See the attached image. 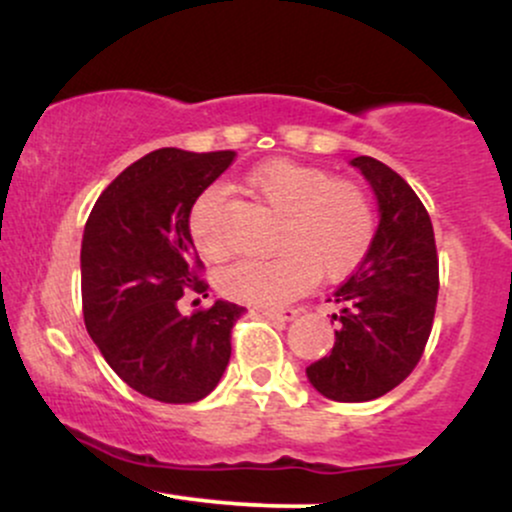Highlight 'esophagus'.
I'll return each instance as SVG.
<instances>
[{
  "mask_svg": "<svg viewBox=\"0 0 512 512\" xmlns=\"http://www.w3.org/2000/svg\"><path fill=\"white\" fill-rule=\"evenodd\" d=\"M260 313L264 317H269V320H281V322H291L293 317L298 315L296 308H281V310H274V308H262Z\"/></svg>",
  "mask_w": 512,
  "mask_h": 512,
  "instance_id": "34e87169",
  "label": "esophagus"
}]
</instances>
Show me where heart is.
I'll use <instances>...</instances> for the list:
<instances>
[{
    "instance_id": "b5f03b06",
    "label": "heart",
    "mask_w": 512,
    "mask_h": 512,
    "mask_svg": "<svg viewBox=\"0 0 512 512\" xmlns=\"http://www.w3.org/2000/svg\"><path fill=\"white\" fill-rule=\"evenodd\" d=\"M248 187L281 214L272 257H250L219 276L228 298L281 308L317 279H342L366 257L375 236L373 204L356 182L332 178L327 170L272 161L252 170ZM221 197L204 190L190 209V233L207 260L226 255L219 228Z\"/></svg>"
}]
</instances>
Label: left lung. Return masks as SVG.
<instances>
[{
    "instance_id": "obj_1",
    "label": "left lung",
    "mask_w": 512,
    "mask_h": 512,
    "mask_svg": "<svg viewBox=\"0 0 512 512\" xmlns=\"http://www.w3.org/2000/svg\"><path fill=\"white\" fill-rule=\"evenodd\" d=\"M378 199L373 243L349 279L332 293L330 356L305 368L310 385L334 402L387 395L416 368L433 327L438 255L431 216L416 192L385 163L351 158Z\"/></svg>"
}]
</instances>
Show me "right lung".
Here are the masks:
<instances>
[{
    "label": "right lung",
    "mask_w": 512,
    "mask_h": 512,
    "mask_svg": "<svg viewBox=\"0 0 512 512\" xmlns=\"http://www.w3.org/2000/svg\"><path fill=\"white\" fill-rule=\"evenodd\" d=\"M233 158L236 151H151L105 187L86 221V330L108 366L158 402H199L219 385L231 358V330L245 313L228 301L192 315L178 308L187 289L207 298L190 209Z\"/></svg>",
    "instance_id": "right-lung-1"
}]
</instances>
